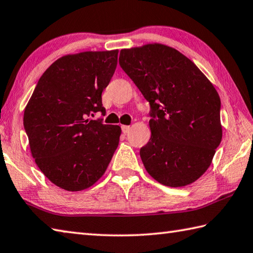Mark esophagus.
<instances>
[{
    "label": "esophagus",
    "mask_w": 253,
    "mask_h": 253,
    "mask_svg": "<svg viewBox=\"0 0 253 253\" xmlns=\"http://www.w3.org/2000/svg\"><path fill=\"white\" fill-rule=\"evenodd\" d=\"M122 130H123L124 133H127V132H129L130 127L129 126H126V125H123L122 126Z\"/></svg>",
    "instance_id": "obj_1"
}]
</instances>
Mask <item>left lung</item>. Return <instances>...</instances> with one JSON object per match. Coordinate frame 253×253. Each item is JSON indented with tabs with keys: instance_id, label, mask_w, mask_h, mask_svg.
Returning a JSON list of instances; mask_svg holds the SVG:
<instances>
[{
	"instance_id": "8db88e82",
	"label": "left lung",
	"mask_w": 253,
	"mask_h": 253,
	"mask_svg": "<svg viewBox=\"0 0 253 253\" xmlns=\"http://www.w3.org/2000/svg\"><path fill=\"white\" fill-rule=\"evenodd\" d=\"M120 66L150 105L151 137L140 149L146 170L163 185L191 184L221 141L218 93L194 62L161 43L123 49Z\"/></svg>"
}]
</instances>
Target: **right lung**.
Instances as JSON below:
<instances>
[{
	"label": "right lung",
	"mask_w": 253,
	"mask_h": 253,
	"mask_svg": "<svg viewBox=\"0 0 253 253\" xmlns=\"http://www.w3.org/2000/svg\"><path fill=\"white\" fill-rule=\"evenodd\" d=\"M118 50L86 51L54 61L39 79L24 112L33 158L54 185L76 192L106 171L122 129L105 125L102 92L117 66Z\"/></svg>",
	"instance_id": "add662e5"
}]
</instances>
